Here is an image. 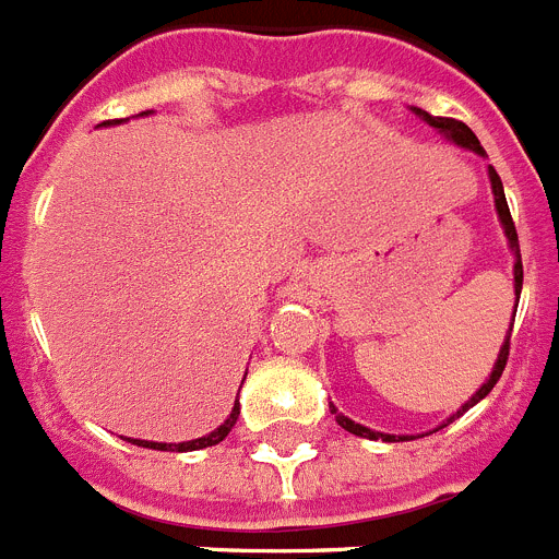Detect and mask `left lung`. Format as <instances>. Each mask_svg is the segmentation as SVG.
Wrapping results in <instances>:
<instances>
[{"label": "left lung", "mask_w": 559, "mask_h": 559, "mask_svg": "<svg viewBox=\"0 0 559 559\" xmlns=\"http://www.w3.org/2000/svg\"><path fill=\"white\" fill-rule=\"evenodd\" d=\"M416 115H421V118H425V121L430 123V127H436L438 132H444L447 138H450V140H455L457 145H463V148H472V151H477L479 156H485V151H483V145H479V140L474 138V132H472V129H468L466 123H463V121H455V118H436V115H430V112H421V109H416ZM488 174H491L493 201H497L499 221H502V226H504V234H508V239H510V248H513V253H515V295H521V281H524V267H521L519 234H515V223H513V217H510V206H508V198H504V190H502V179H499V174H497V170H493V168H488ZM515 306H519V304H515ZM510 333H513V325H510ZM510 333H508V338H504L502 350H499L497 367H493L491 378L485 380V383H483V389H479L477 394H474V397L468 400V403L463 405V408L457 411V414L452 416L450 421H455L457 416H461V414H466V411L472 408V405H477L479 400L485 397V394H491V389H493V385H497V380L502 378V372H504V364H508V356H510ZM331 414H336V421H338V425H342L344 430H347V432H353V436H361V438H383V441H405L403 436H385V432H374V430H369V427H364V425H356V421H353V419H347V416H342V414H338V411L333 408V405H331Z\"/></svg>", "instance_id": "obj_1"}]
</instances>
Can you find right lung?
Wrapping results in <instances>:
<instances>
[{
	"mask_svg": "<svg viewBox=\"0 0 559 559\" xmlns=\"http://www.w3.org/2000/svg\"><path fill=\"white\" fill-rule=\"evenodd\" d=\"M104 123H121V121H104ZM237 416H239V403H234L231 416H228V419L223 421V425L217 427L215 432H209V436H203V438H195V441H185V444H154V441H138V438H134L132 444H138V447H148V450H168V452H192V450H203V447H215V444H221L223 438H226L228 432H231V427L237 425Z\"/></svg>",
	"mask_w": 559,
	"mask_h": 559,
	"instance_id": "1",
	"label": "right lung"
}]
</instances>
